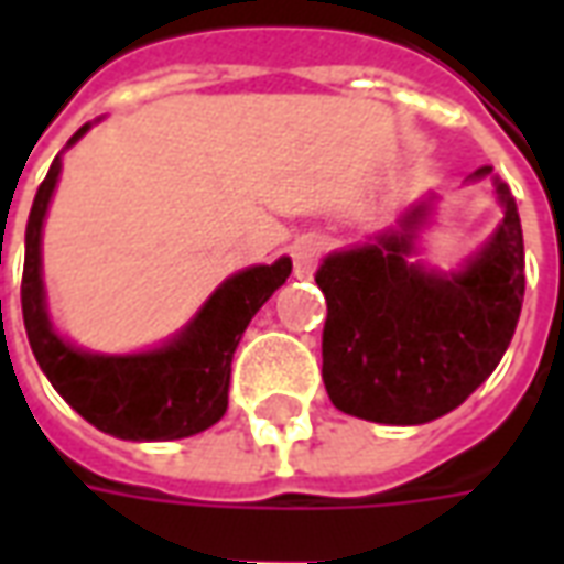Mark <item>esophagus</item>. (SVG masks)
Listing matches in <instances>:
<instances>
[{"label":"esophagus","instance_id":"esophagus-1","mask_svg":"<svg viewBox=\"0 0 564 564\" xmlns=\"http://www.w3.org/2000/svg\"><path fill=\"white\" fill-rule=\"evenodd\" d=\"M323 238L317 235H305V238H299L293 245V265H295V278H311L314 269H317L319 257H323Z\"/></svg>","mask_w":564,"mask_h":564}]
</instances>
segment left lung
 <instances>
[{
  "label": "left lung",
  "mask_w": 564,
  "mask_h": 564,
  "mask_svg": "<svg viewBox=\"0 0 564 564\" xmlns=\"http://www.w3.org/2000/svg\"><path fill=\"white\" fill-rule=\"evenodd\" d=\"M496 186L505 220L462 274L437 278L411 265L408 235L319 265L323 383L338 411L371 423H429L459 408L496 371L525 293L517 202L508 186Z\"/></svg>",
  "instance_id": "1"
}]
</instances>
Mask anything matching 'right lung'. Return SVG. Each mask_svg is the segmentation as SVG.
Here are the masks:
<instances>
[{
	"label": "right lung",
	"instance_id": "1",
	"mask_svg": "<svg viewBox=\"0 0 564 564\" xmlns=\"http://www.w3.org/2000/svg\"><path fill=\"white\" fill-rule=\"evenodd\" d=\"M87 127L75 132L78 141ZM68 141V144H72ZM59 177V156L39 186L26 220V259L20 305L39 366L54 390L87 423L123 441H174L205 432L226 414L232 354L241 332L281 286L293 262L257 265L235 274L169 347L139 356H90L54 335L44 314L42 223Z\"/></svg>",
	"mask_w": 564,
	"mask_h": 564
}]
</instances>
